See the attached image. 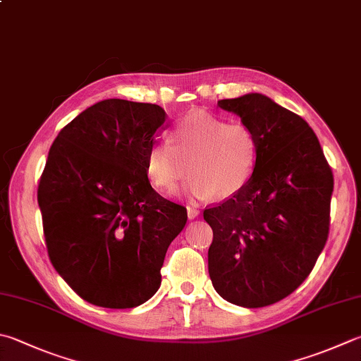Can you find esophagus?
<instances>
[{
	"instance_id": "obj_1",
	"label": "esophagus",
	"mask_w": 361,
	"mask_h": 361,
	"mask_svg": "<svg viewBox=\"0 0 361 361\" xmlns=\"http://www.w3.org/2000/svg\"><path fill=\"white\" fill-rule=\"evenodd\" d=\"M187 214H188V219L193 220V219H196V216L200 215V210L196 209V207H193V206H188L187 207Z\"/></svg>"
}]
</instances>
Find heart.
Segmentation results:
<instances>
[{"label": "heart", "mask_w": 361, "mask_h": 361, "mask_svg": "<svg viewBox=\"0 0 361 361\" xmlns=\"http://www.w3.org/2000/svg\"><path fill=\"white\" fill-rule=\"evenodd\" d=\"M256 163L257 140L248 126L196 110L178 121L171 140L149 149L146 173L163 193L178 190L190 171V193L229 198L247 187Z\"/></svg>", "instance_id": "1"}]
</instances>
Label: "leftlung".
Returning <instances> with one entry per match:
<instances>
[{
  "label": "left lung",
  "instance_id": "1",
  "mask_svg": "<svg viewBox=\"0 0 361 361\" xmlns=\"http://www.w3.org/2000/svg\"><path fill=\"white\" fill-rule=\"evenodd\" d=\"M257 140V163L239 193L204 209L214 231L209 275L234 305L261 308L307 280L329 239L333 173L316 133L262 94L219 100Z\"/></svg>",
  "mask_w": 361,
  "mask_h": 361
}]
</instances>
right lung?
Returning <instances> with one entry per match:
<instances>
[{
  "label": "right lung",
  "mask_w": 361,
  "mask_h": 361,
  "mask_svg": "<svg viewBox=\"0 0 361 361\" xmlns=\"http://www.w3.org/2000/svg\"><path fill=\"white\" fill-rule=\"evenodd\" d=\"M165 119L159 105L102 100L50 147L37 188L47 251L64 281L97 307L147 302L187 223V209L155 192L146 173Z\"/></svg>",
  "instance_id": "add662e5"
}]
</instances>
